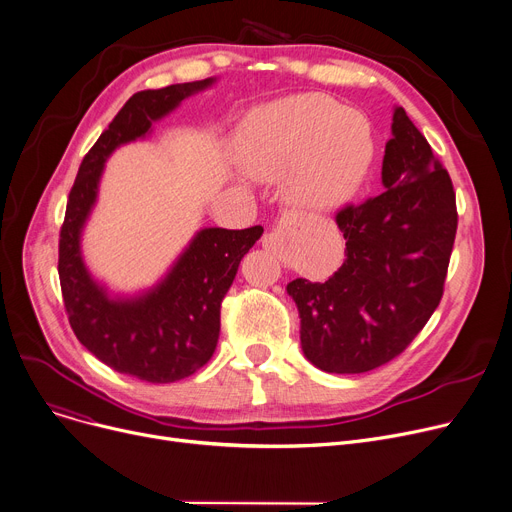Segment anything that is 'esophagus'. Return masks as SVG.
<instances>
[{"label": "esophagus", "instance_id": "1", "mask_svg": "<svg viewBox=\"0 0 512 512\" xmlns=\"http://www.w3.org/2000/svg\"><path fill=\"white\" fill-rule=\"evenodd\" d=\"M262 248L268 250V252H275V254H277V250H279V237H277V233H264V237H262Z\"/></svg>", "mask_w": 512, "mask_h": 512}]
</instances>
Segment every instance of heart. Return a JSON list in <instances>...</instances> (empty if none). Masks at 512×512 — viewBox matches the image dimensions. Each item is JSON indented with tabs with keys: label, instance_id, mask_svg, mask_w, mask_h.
I'll return each mask as SVG.
<instances>
[{
	"label": "heart",
	"instance_id": "heart-1",
	"mask_svg": "<svg viewBox=\"0 0 512 512\" xmlns=\"http://www.w3.org/2000/svg\"><path fill=\"white\" fill-rule=\"evenodd\" d=\"M233 159L246 175H285V196L302 208L347 202L372 165L368 119L324 95H299L252 109L237 126Z\"/></svg>",
	"mask_w": 512,
	"mask_h": 512
}]
</instances>
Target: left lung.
<instances>
[{"label":"left lung","instance_id":"8db88e82","mask_svg":"<svg viewBox=\"0 0 512 512\" xmlns=\"http://www.w3.org/2000/svg\"><path fill=\"white\" fill-rule=\"evenodd\" d=\"M382 159L384 192L345 206V262L324 283L287 285L304 355L330 374L370 372L395 359L440 304L457 233L448 171L403 107Z\"/></svg>","mask_w":512,"mask_h":512}]
</instances>
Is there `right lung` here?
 Here are the masks:
<instances>
[{
	"label": "right lung",
	"instance_id": "add662e5",
	"mask_svg": "<svg viewBox=\"0 0 512 512\" xmlns=\"http://www.w3.org/2000/svg\"><path fill=\"white\" fill-rule=\"evenodd\" d=\"M215 80L171 84L130 97L82 159L59 233L57 270L74 335L115 372L153 384L188 378L213 357L221 302L239 262L264 229H200L155 287L130 297L111 295L88 273L80 248L82 229L97 204L113 150L144 138L161 117Z\"/></svg>",
	"mask_w": 512,
	"mask_h": 512
}]
</instances>
